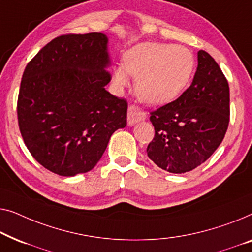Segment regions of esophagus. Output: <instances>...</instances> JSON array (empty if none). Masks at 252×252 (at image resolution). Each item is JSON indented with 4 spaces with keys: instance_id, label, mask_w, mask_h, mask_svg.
<instances>
[{
    "instance_id": "1",
    "label": "esophagus",
    "mask_w": 252,
    "mask_h": 252,
    "mask_svg": "<svg viewBox=\"0 0 252 252\" xmlns=\"http://www.w3.org/2000/svg\"><path fill=\"white\" fill-rule=\"evenodd\" d=\"M146 119V113L141 111L139 107L134 105H130L127 108V125L133 126L136 123L144 121Z\"/></svg>"
}]
</instances>
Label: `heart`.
Instances as JSON below:
<instances>
[{"label":"heart","instance_id":"obj_1","mask_svg":"<svg viewBox=\"0 0 252 252\" xmlns=\"http://www.w3.org/2000/svg\"><path fill=\"white\" fill-rule=\"evenodd\" d=\"M125 67L113 70V81L119 88L136 77L134 89L140 100L148 105L169 104L178 98L192 80L195 59L182 45L143 42L125 54Z\"/></svg>","mask_w":252,"mask_h":252}]
</instances>
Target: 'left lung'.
<instances>
[{
  "label": "left lung",
  "mask_w": 252,
  "mask_h": 252,
  "mask_svg": "<svg viewBox=\"0 0 252 252\" xmlns=\"http://www.w3.org/2000/svg\"><path fill=\"white\" fill-rule=\"evenodd\" d=\"M150 120L155 136L147 155L158 168L189 172L214 154L228 127L229 87L208 52H197V68L189 89L152 112Z\"/></svg>",
  "instance_id": "left-lung-1"
}]
</instances>
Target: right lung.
<instances>
[{"mask_svg": "<svg viewBox=\"0 0 252 252\" xmlns=\"http://www.w3.org/2000/svg\"><path fill=\"white\" fill-rule=\"evenodd\" d=\"M109 66L102 33L62 35L27 63L17 105L19 129L45 169L65 177L90 171L112 134L126 126L127 102L105 89Z\"/></svg>", "mask_w": 252, "mask_h": 252, "instance_id": "right-lung-1", "label": "right lung"}]
</instances>
